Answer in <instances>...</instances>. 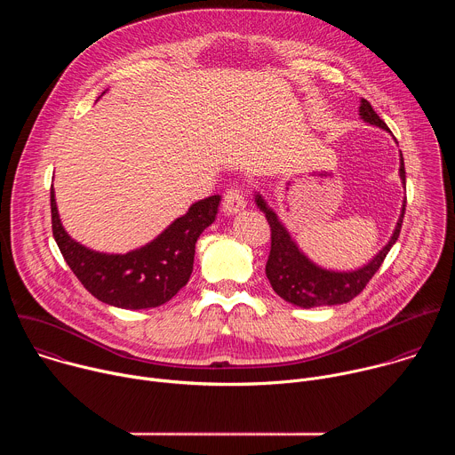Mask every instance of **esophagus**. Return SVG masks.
Wrapping results in <instances>:
<instances>
[{"label":"esophagus","mask_w":455,"mask_h":455,"mask_svg":"<svg viewBox=\"0 0 455 455\" xmlns=\"http://www.w3.org/2000/svg\"><path fill=\"white\" fill-rule=\"evenodd\" d=\"M246 207V200H244V194L239 187H232L225 192L223 196V212L232 216L241 212Z\"/></svg>","instance_id":"esophagus-1"}]
</instances>
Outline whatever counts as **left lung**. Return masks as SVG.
Wrapping results in <instances>:
<instances>
[{
  "label": "left lung",
  "mask_w": 455,
  "mask_h": 455,
  "mask_svg": "<svg viewBox=\"0 0 455 455\" xmlns=\"http://www.w3.org/2000/svg\"><path fill=\"white\" fill-rule=\"evenodd\" d=\"M360 116L363 118V122L388 132L387 124L378 116V113L372 109V106L365 99L360 100ZM400 178H402V183L405 185V164H403L402 153H400ZM405 204H407V198L403 202L402 214L391 239H388V243L371 259L367 265L351 272H335V270L322 268L315 265L311 259H307V255L291 239L290 232L281 223L274 209L268 207V204L263 200L261 194H255V205L265 212L272 230V248H270L268 263H267V277L274 291L286 302L299 307H306V309L316 307V306L346 304L353 300L367 286V283L381 267L388 250H391L393 244L398 241L402 223H403V214H405Z\"/></svg>",
  "instance_id": "left-lung-1"
}]
</instances>
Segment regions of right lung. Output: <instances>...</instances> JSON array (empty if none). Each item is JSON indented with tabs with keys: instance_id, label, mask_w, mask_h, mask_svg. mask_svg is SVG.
<instances>
[{
	"instance_id": "obj_1",
	"label": "right lung",
	"mask_w": 455,
	"mask_h": 455,
	"mask_svg": "<svg viewBox=\"0 0 455 455\" xmlns=\"http://www.w3.org/2000/svg\"><path fill=\"white\" fill-rule=\"evenodd\" d=\"M220 202L216 194L192 204L158 237L137 250L102 253L83 246L64 230L52 187V232L64 261L95 299L122 309L156 307L188 283L196 241L214 223Z\"/></svg>"
}]
</instances>
